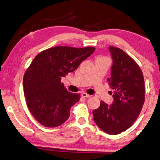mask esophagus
<instances>
[{"instance_id": "esophagus-1", "label": "esophagus", "mask_w": 160, "mask_h": 160, "mask_svg": "<svg viewBox=\"0 0 160 160\" xmlns=\"http://www.w3.org/2000/svg\"><path fill=\"white\" fill-rule=\"evenodd\" d=\"M82 96L83 97V98H90V95H88V94H87V93H85V92H82Z\"/></svg>"}]
</instances>
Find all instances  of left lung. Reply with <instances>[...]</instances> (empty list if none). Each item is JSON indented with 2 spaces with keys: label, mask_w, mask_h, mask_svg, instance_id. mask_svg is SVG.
<instances>
[{
  "label": "left lung",
  "mask_w": 160,
  "mask_h": 160,
  "mask_svg": "<svg viewBox=\"0 0 160 160\" xmlns=\"http://www.w3.org/2000/svg\"><path fill=\"white\" fill-rule=\"evenodd\" d=\"M109 51L113 65L107 80L113 90V101L108 106L101 101L92 114L101 130L115 135L127 130L137 120L144 103L145 88L141 69L132 57L117 47H109Z\"/></svg>",
  "instance_id": "obj_1"
}]
</instances>
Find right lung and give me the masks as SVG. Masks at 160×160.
Here are the masks:
<instances>
[{"label":"right lung","mask_w":160,"mask_h":160,"mask_svg":"<svg viewBox=\"0 0 160 160\" xmlns=\"http://www.w3.org/2000/svg\"><path fill=\"white\" fill-rule=\"evenodd\" d=\"M95 49L55 47L33 59L23 76V92L28 110L42 125L54 128L68 120L80 95L68 91L61 79L75 71Z\"/></svg>","instance_id":"obj_1"}]
</instances>
